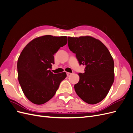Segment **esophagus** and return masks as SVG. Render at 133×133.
I'll list each match as a JSON object with an SVG mask.
<instances>
[{
    "instance_id": "34e87169",
    "label": "esophagus",
    "mask_w": 133,
    "mask_h": 133,
    "mask_svg": "<svg viewBox=\"0 0 133 133\" xmlns=\"http://www.w3.org/2000/svg\"><path fill=\"white\" fill-rule=\"evenodd\" d=\"M72 74L70 73H66V75H67V76H70Z\"/></svg>"
}]
</instances>
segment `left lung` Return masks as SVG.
Here are the masks:
<instances>
[{
	"label": "left lung",
	"instance_id": "8db88e82",
	"mask_svg": "<svg viewBox=\"0 0 133 133\" xmlns=\"http://www.w3.org/2000/svg\"><path fill=\"white\" fill-rule=\"evenodd\" d=\"M69 49L75 54L80 65L85 66L74 85L76 93L84 102L95 104L107 95L114 80V63L108 48L89 36L68 37Z\"/></svg>",
	"mask_w": 133,
	"mask_h": 133
}]
</instances>
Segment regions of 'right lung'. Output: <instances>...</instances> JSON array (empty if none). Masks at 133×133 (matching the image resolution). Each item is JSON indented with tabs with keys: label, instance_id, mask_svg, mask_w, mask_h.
I'll use <instances>...</instances> for the list:
<instances>
[{
	"label": "right lung",
	"instance_id": "right-lung-1",
	"mask_svg": "<svg viewBox=\"0 0 133 133\" xmlns=\"http://www.w3.org/2000/svg\"><path fill=\"white\" fill-rule=\"evenodd\" d=\"M66 37L44 35L33 39L24 48L18 60V78L28 99L37 105L45 103L53 97L65 72L53 74L54 55L66 45Z\"/></svg>",
	"mask_w": 133,
	"mask_h": 133
}]
</instances>
